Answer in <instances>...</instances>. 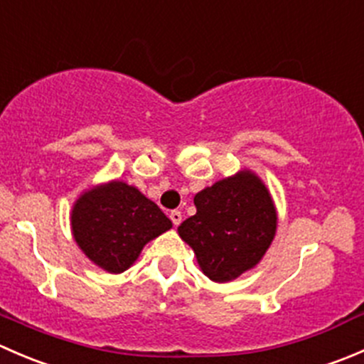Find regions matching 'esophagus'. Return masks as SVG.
<instances>
[{
	"instance_id": "34e87169",
	"label": "esophagus",
	"mask_w": 364,
	"mask_h": 364,
	"mask_svg": "<svg viewBox=\"0 0 364 364\" xmlns=\"http://www.w3.org/2000/svg\"><path fill=\"white\" fill-rule=\"evenodd\" d=\"M171 220H172V223H174V225H179V223H181V220H183V215H181V211H178V209H174V211H171Z\"/></svg>"
}]
</instances>
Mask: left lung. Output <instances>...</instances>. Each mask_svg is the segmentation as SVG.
<instances>
[{"instance_id": "1", "label": "left lung", "mask_w": 364, "mask_h": 364, "mask_svg": "<svg viewBox=\"0 0 364 364\" xmlns=\"http://www.w3.org/2000/svg\"><path fill=\"white\" fill-rule=\"evenodd\" d=\"M197 213L178 227L213 282H229L252 269L277 232V211L259 178L245 171L203 190Z\"/></svg>"}]
</instances>
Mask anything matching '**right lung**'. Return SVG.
<instances>
[{
    "label": "right lung",
    "mask_w": 364,
    "mask_h": 364,
    "mask_svg": "<svg viewBox=\"0 0 364 364\" xmlns=\"http://www.w3.org/2000/svg\"><path fill=\"white\" fill-rule=\"evenodd\" d=\"M171 227L159 205L121 181L86 192L72 211L77 245L109 273L128 269L144 245Z\"/></svg>",
    "instance_id": "obj_1"
}]
</instances>
